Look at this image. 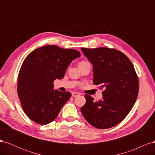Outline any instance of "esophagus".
<instances>
[{"label":"esophagus","instance_id":"obj_1","mask_svg":"<svg viewBox=\"0 0 155 155\" xmlns=\"http://www.w3.org/2000/svg\"><path fill=\"white\" fill-rule=\"evenodd\" d=\"M72 96L74 97H78L79 96V94L78 92H72Z\"/></svg>","mask_w":155,"mask_h":155}]
</instances>
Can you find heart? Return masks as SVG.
Returning a JSON list of instances; mask_svg holds the SVG:
<instances>
[{"mask_svg":"<svg viewBox=\"0 0 155 155\" xmlns=\"http://www.w3.org/2000/svg\"><path fill=\"white\" fill-rule=\"evenodd\" d=\"M88 63V62H87V61H81L79 64H83V63Z\"/></svg>","mask_w":155,"mask_h":155,"instance_id":"b5f03b06","label":"heart"}]
</instances>
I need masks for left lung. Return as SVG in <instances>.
<instances>
[{
	"label": "left lung",
	"instance_id": "8db88e82",
	"mask_svg": "<svg viewBox=\"0 0 155 155\" xmlns=\"http://www.w3.org/2000/svg\"><path fill=\"white\" fill-rule=\"evenodd\" d=\"M93 66V83L105 88L102 100L85 95L81 112L88 122L104 129L120 124L129 113L138 94V78L130 59L121 51L105 47L81 48Z\"/></svg>",
	"mask_w": 155,
	"mask_h": 155
}]
</instances>
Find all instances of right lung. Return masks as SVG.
Here are the masks:
<instances>
[{"mask_svg":"<svg viewBox=\"0 0 155 155\" xmlns=\"http://www.w3.org/2000/svg\"><path fill=\"white\" fill-rule=\"evenodd\" d=\"M78 51L47 45L35 49L23 61L17 79V93L22 108L30 119L48 124L58 116L72 94L54 90V81L61 79Z\"/></svg>","mask_w":155,"mask_h":155,"instance_id":"add662e5","label":"right lung"}]
</instances>
